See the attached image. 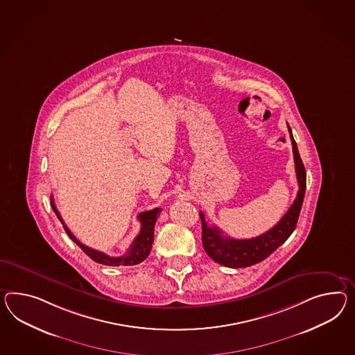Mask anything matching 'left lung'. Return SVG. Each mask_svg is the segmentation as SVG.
<instances>
[{
	"instance_id": "obj_1",
	"label": "left lung",
	"mask_w": 355,
	"mask_h": 355,
	"mask_svg": "<svg viewBox=\"0 0 355 355\" xmlns=\"http://www.w3.org/2000/svg\"><path fill=\"white\" fill-rule=\"evenodd\" d=\"M288 131L291 137L295 170L299 182L296 200H293L291 207L277 223V225H274L261 236L251 239H234L230 236H223V232L218 227L207 225L203 212H200L202 221V243L206 254L214 261L227 268H245L261 263L269 254H273L279 245H283L295 230L306 189V171L301 161L297 144L293 139L290 126Z\"/></svg>"
}]
</instances>
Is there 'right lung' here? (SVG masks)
<instances>
[{
	"label": "right lung",
	"mask_w": 355,
	"mask_h": 355,
	"mask_svg": "<svg viewBox=\"0 0 355 355\" xmlns=\"http://www.w3.org/2000/svg\"><path fill=\"white\" fill-rule=\"evenodd\" d=\"M51 207L54 209V212L56 214L58 218L62 221L64 230L67 232V234L72 239L73 242L78 245L85 254H87V256H90V259H92L95 263L108 265V266H119V265L128 266V265H137V263H143V261L146 260V257L150 254L152 245H153L155 221H157V218H158L161 211H162V209H150V211L141 212V214L137 216L139 220H140V224H141L140 233L137 234V238L134 239V242L130 245L128 252H126V254H123V256H119V257H112V256L103 254L101 251H96V250H94V248H90V247L83 245L76 236H73L72 232L64 224L63 218L60 216L59 211L56 209L53 196H51Z\"/></svg>",
	"instance_id": "add662e5"
}]
</instances>
